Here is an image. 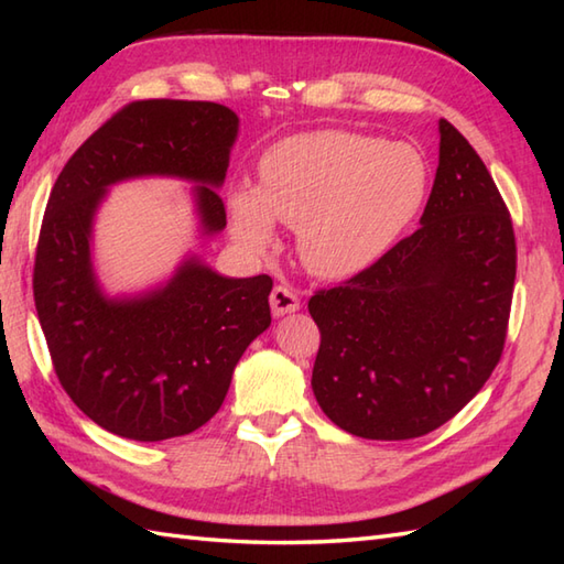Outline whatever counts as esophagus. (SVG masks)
<instances>
[{"instance_id":"1","label":"esophagus","mask_w":564,"mask_h":564,"mask_svg":"<svg viewBox=\"0 0 564 564\" xmlns=\"http://www.w3.org/2000/svg\"><path fill=\"white\" fill-rule=\"evenodd\" d=\"M271 310L275 317H283V315H291V313H297L301 310V297L295 295L293 289H289V285H275V289L271 291Z\"/></svg>"}]
</instances>
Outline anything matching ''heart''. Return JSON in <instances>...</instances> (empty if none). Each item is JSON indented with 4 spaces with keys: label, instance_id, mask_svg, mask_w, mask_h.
Wrapping results in <instances>:
<instances>
[{
    "label": "heart",
    "instance_id": "b5f03b06",
    "mask_svg": "<svg viewBox=\"0 0 564 564\" xmlns=\"http://www.w3.org/2000/svg\"><path fill=\"white\" fill-rule=\"evenodd\" d=\"M414 148L349 130L283 138L261 154L259 186L227 196L237 242L254 254L275 245V220L297 230L305 267L322 279L366 271L394 245L426 196Z\"/></svg>",
    "mask_w": 564,
    "mask_h": 564
}]
</instances>
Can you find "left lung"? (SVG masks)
Segmentation results:
<instances>
[{
    "instance_id": "1",
    "label": "left lung",
    "mask_w": 564,
    "mask_h": 564,
    "mask_svg": "<svg viewBox=\"0 0 564 564\" xmlns=\"http://www.w3.org/2000/svg\"><path fill=\"white\" fill-rule=\"evenodd\" d=\"M422 225L307 310L322 341L313 392L354 436L404 441L458 414L499 364L517 279L509 210L480 154L438 121Z\"/></svg>"
}]
</instances>
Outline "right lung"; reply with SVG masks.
Returning a JSON list of instances; mask_svg holds the SVG:
<instances>
[{"instance_id": "1", "label": "right lung", "mask_w": 564, "mask_h": 564, "mask_svg": "<svg viewBox=\"0 0 564 564\" xmlns=\"http://www.w3.org/2000/svg\"><path fill=\"white\" fill-rule=\"evenodd\" d=\"M239 118L213 101H135L72 154L47 198L33 297L59 386L94 424L164 441L220 410L235 366L271 325L269 275L227 279L186 254L170 279L109 295L94 269V223L111 186L166 176L194 184L198 235L225 230Z\"/></svg>"}]
</instances>
